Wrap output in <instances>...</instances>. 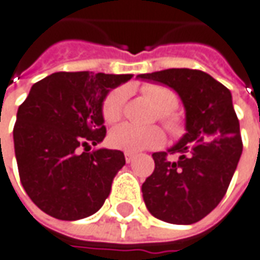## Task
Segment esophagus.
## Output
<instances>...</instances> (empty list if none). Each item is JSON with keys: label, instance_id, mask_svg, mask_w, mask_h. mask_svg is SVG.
Here are the masks:
<instances>
[{"label": "esophagus", "instance_id": "obj_1", "mask_svg": "<svg viewBox=\"0 0 260 260\" xmlns=\"http://www.w3.org/2000/svg\"><path fill=\"white\" fill-rule=\"evenodd\" d=\"M134 158H135V154H134V152H125V160H126V163H131Z\"/></svg>", "mask_w": 260, "mask_h": 260}]
</instances>
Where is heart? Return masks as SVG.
Masks as SVG:
<instances>
[{
  "label": "heart",
  "instance_id": "1",
  "mask_svg": "<svg viewBox=\"0 0 260 260\" xmlns=\"http://www.w3.org/2000/svg\"><path fill=\"white\" fill-rule=\"evenodd\" d=\"M142 93L147 97L155 109L158 110V118L166 125V128L172 134L180 131V119L176 116L172 110L177 106V96L169 87L160 84H145L142 87ZM126 102V91L123 88H116L110 91L103 102V119L108 123L118 122L123 106ZM164 142V132L158 126L141 128L132 123H122L110 131L109 144L126 152H137L148 148H157Z\"/></svg>",
  "mask_w": 260,
  "mask_h": 260
}]
</instances>
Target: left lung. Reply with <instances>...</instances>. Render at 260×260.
Wrapping results in <instances>:
<instances>
[{"instance_id":"8db88e82","label":"left lung","mask_w":260,"mask_h":260,"mask_svg":"<svg viewBox=\"0 0 260 260\" xmlns=\"http://www.w3.org/2000/svg\"><path fill=\"white\" fill-rule=\"evenodd\" d=\"M138 78L173 88L186 112V134L167 151L152 154L155 169L142 183L144 202L158 220L198 222L224 198L242 155L232 93L199 70L170 68Z\"/></svg>"}]
</instances>
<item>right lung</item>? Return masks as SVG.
<instances>
[{
  "mask_svg": "<svg viewBox=\"0 0 260 260\" xmlns=\"http://www.w3.org/2000/svg\"><path fill=\"white\" fill-rule=\"evenodd\" d=\"M132 74L55 73L31 85L13 131L18 175L28 198L53 218L93 215L125 164L119 150L90 145L105 140L108 93ZM85 152H81V148Z\"/></svg>",
  "mask_w": 260,
  "mask_h": 260,
  "instance_id": "right-lung-1",
  "label": "right lung"
}]
</instances>
